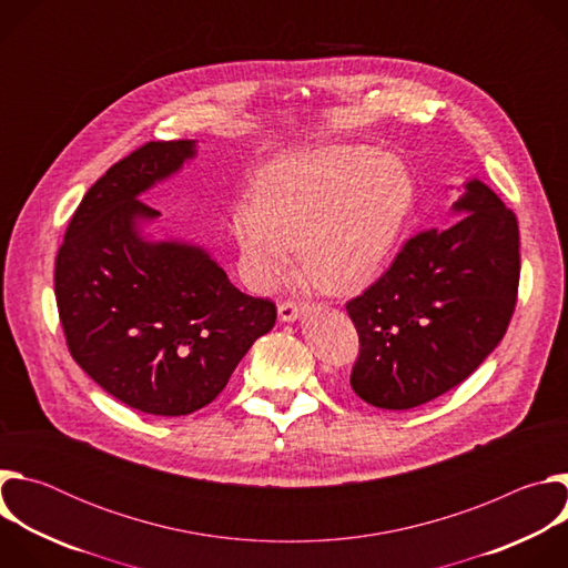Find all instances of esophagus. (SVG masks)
<instances>
[{"label": "esophagus", "mask_w": 568, "mask_h": 568, "mask_svg": "<svg viewBox=\"0 0 568 568\" xmlns=\"http://www.w3.org/2000/svg\"><path fill=\"white\" fill-rule=\"evenodd\" d=\"M303 316V307H298L296 303H281L278 305V318L281 321H287V323H294V321H298Z\"/></svg>", "instance_id": "obj_1"}]
</instances>
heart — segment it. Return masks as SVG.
I'll return each mask as SVG.
<instances>
[{"label":"heart","instance_id":"obj_1","mask_svg":"<svg viewBox=\"0 0 568 568\" xmlns=\"http://www.w3.org/2000/svg\"><path fill=\"white\" fill-rule=\"evenodd\" d=\"M414 206V182L390 154L364 145L292 152L270 164L256 197L231 215L242 272L272 290L301 247L307 278L328 294H355L375 281Z\"/></svg>","mask_w":568,"mask_h":568}]
</instances>
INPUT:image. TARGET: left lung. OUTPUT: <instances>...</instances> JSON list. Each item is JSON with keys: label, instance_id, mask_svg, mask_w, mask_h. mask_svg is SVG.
<instances>
[{"label": "left lung", "instance_id": "obj_1", "mask_svg": "<svg viewBox=\"0 0 568 568\" xmlns=\"http://www.w3.org/2000/svg\"><path fill=\"white\" fill-rule=\"evenodd\" d=\"M447 229L412 237L388 272L346 310L359 335L353 390L404 412L467 379L506 335L519 285V226L471 178Z\"/></svg>", "mask_w": 568, "mask_h": 568}]
</instances>
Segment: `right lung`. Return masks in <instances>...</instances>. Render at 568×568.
I'll return each mask as SVG.
<instances>
[{"label": "right lung", "instance_id": "1", "mask_svg": "<svg viewBox=\"0 0 568 568\" xmlns=\"http://www.w3.org/2000/svg\"><path fill=\"white\" fill-rule=\"evenodd\" d=\"M197 156V141H152L78 204L55 258V303L75 364L128 407L189 416L217 397L276 323L195 242L159 237L141 195Z\"/></svg>", "mask_w": 568, "mask_h": 568}]
</instances>
